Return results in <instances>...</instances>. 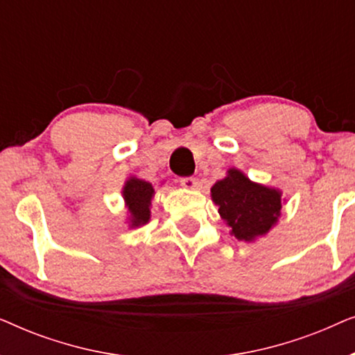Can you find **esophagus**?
Masks as SVG:
<instances>
[{
	"label": "esophagus",
	"instance_id": "34e87169",
	"mask_svg": "<svg viewBox=\"0 0 355 355\" xmlns=\"http://www.w3.org/2000/svg\"><path fill=\"white\" fill-rule=\"evenodd\" d=\"M179 182H181L182 187L191 189V191H192V189H197L198 187V181H197L196 178H182Z\"/></svg>",
	"mask_w": 355,
	"mask_h": 355
}]
</instances>
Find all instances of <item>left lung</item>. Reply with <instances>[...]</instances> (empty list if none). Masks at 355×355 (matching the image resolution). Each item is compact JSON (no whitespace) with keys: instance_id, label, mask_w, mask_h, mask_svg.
<instances>
[{"instance_id":"left-lung-1","label":"left lung","mask_w":355,"mask_h":355,"mask_svg":"<svg viewBox=\"0 0 355 355\" xmlns=\"http://www.w3.org/2000/svg\"><path fill=\"white\" fill-rule=\"evenodd\" d=\"M279 189L250 181L241 169L230 168L211 187V200L221 220L231 227L236 239L254 242L278 225L283 208Z\"/></svg>"}]
</instances>
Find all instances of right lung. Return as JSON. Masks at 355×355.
Returning a JSON list of instances; mask_svg holds the SVG:
<instances>
[{
  "label": "right lung",
  "mask_w": 355,
  "mask_h": 355,
  "mask_svg": "<svg viewBox=\"0 0 355 355\" xmlns=\"http://www.w3.org/2000/svg\"><path fill=\"white\" fill-rule=\"evenodd\" d=\"M123 198L124 205L128 208V221L129 227H140L147 225L152 216V200L155 197V189L148 181L139 179L135 176H130L125 179L123 186Z\"/></svg>",
  "instance_id": "add662e5"
}]
</instances>
